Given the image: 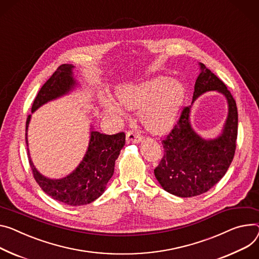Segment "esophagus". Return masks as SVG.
<instances>
[{"instance_id": "esophagus-1", "label": "esophagus", "mask_w": 259, "mask_h": 259, "mask_svg": "<svg viewBox=\"0 0 259 259\" xmlns=\"http://www.w3.org/2000/svg\"><path fill=\"white\" fill-rule=\"evenodd\" d=\"M126 141L128 143H140L142 141V136L134 131H128L126 133Z\"/></svg>"}]
</instances>
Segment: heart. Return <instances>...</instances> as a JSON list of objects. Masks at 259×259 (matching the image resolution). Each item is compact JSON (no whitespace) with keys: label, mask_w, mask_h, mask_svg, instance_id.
I'll return each instance as SVG.
<instances>
[{"label":"heart","mask_w":259,"mask_h":259,"mask_svg":"<svg viewBox=\"0 0 259 259\" xmlns=\"http://www.w3.org/2000/svg\"><path fill=\"white\" fill-rule=\"evenodd\" d=\"M116 96L126 109L140 110V121L147 131L163 134L176 120L185 101L186 87L177 79L155 76L118 87ZM121 105L114 101H106L103 109L110 117L120 120L126 116L125 109Z\"/></svg>","instance_id":"1"}]
</instances>
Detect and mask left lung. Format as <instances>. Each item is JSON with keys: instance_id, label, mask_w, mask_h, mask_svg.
Returning a JSON list of instances; mask_svg holds the SVG:
<instances>
[{"instance_id": "left-lung-1", "label": "left lung", "mask_w": 259, "mask_h": 259, "mask_svg": "<svg viewBox=\"0 0 259 259\" xmlns=\"http://www.w3.org/2000/svg\"><path fill=\"white\" fill-rule=\"evenodd\" d=\"M192 105L185 108L180 120L163 140L164 156L154 169L162 188L178 197H194L211 189L227 172L235 152L237 108L226 85L206 66L199 63ZM209 91L223 94L229 115L222 134L213 139L198 135L190 124V109L195 99Z\"/></svg>"}]
</instances>
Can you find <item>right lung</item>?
Listing matches in <instances>:
<instances>
[{"instance_id": "obj_1", "label": "right lung", "mask_w": 259, "mask_h": 259, "mask_svg": "<svg viewBox=\"0 0 259 259\" xmlns=\"http://www.w3.org/2000/svg\"><path fill=\"white\" fill-rule=\"evenodd\" d=\"M72 64H62L39 90L32 106V113L45 104L67 95L77 86L73 76ZM31 115L26 123V143L28 146V127ZM125 144L124 133L105 135L91 126L87 151L78 166L67 176L52 180L39 172L34 166L28 148L29 162L35 181L49 196L67 205H85L101 197L114 173L115 161Z\"/></svg>"}]
</instances>
